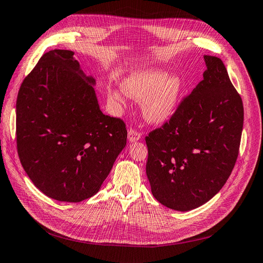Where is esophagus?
I'll return each instance as SVG.
<instances>
[{
    "label": "esophagus",
    "instance_id": "obj_1",
    "mask_svg": "<svg viewBox=\"0 0 263 263\" xmlns=\"http://www.w3.org/2000/svg\"><path fill=\"white\" fill-rule=\"evenodd\" d=\"M141 138V134L139 132H137L135 128H130L128 130V141L129 142H134L137 141Z\"/></svg>",
    "mask_w": 263,
    "mask_h": 263
}]
</instances>
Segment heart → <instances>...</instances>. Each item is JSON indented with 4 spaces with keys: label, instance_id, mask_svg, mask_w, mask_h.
I'll return each instance as SVG.
<instances>
[{
    "label": "heart",
    "instance_id": "obj_1",
    "mask_svg": "<svg viewBox=\"0 0 263 263\" xmlns=\"http://www.w3.org/2000/svg\"><path fill=\"white\" fill-rule=\"evenodd\" d=\"M123 87L132 98L144 100L142 113L150 123L162 124L176 112L182 81L178 76L168 77L162 70L149 69L130 74ZM108 99L117 104H125L124 95L119 91H109Z\"/></svg>",
    "mask_w": 263,
    "mask_h": 263
}]
</instances>
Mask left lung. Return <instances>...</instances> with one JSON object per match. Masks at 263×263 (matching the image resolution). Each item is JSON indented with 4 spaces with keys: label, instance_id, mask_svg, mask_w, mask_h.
Returning a JSON list of instances; mask_svg holds the SVG:
<instances>
[{
    "label": "left lung",
    "instance_id": "left-lung-1",
    "mask_svg": "<svg viewBox=\"0 0 263 263\" xmlns=\"http://www.w3.org/2000/svg\"><path fill=\"white\" fill-rule=\"evenodd\" d=\"M203 80L146 136L147 177L158 202L185 212L224 186L239 154L243 105L222 61L204 55Z\"/></svg>",
    "mask_w": 263,
    "mask_h": 263
}]
</instances>
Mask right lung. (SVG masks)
Here are the masks:
<instances>
[{
  "instance_id": "obj_1",
  "label": "right lung",
  "mask_w": 263,
  "mask_h": 263,
  "mask_svg": "<svg viewBox=\"0 0 263 263\" xmlns=\"http://www.w3.org/2000/svg\"><path fill=\"white\" fill-rule=\"evenodd\" d=\"M71 50L46 52L24 79L16 102L21 163L53 200L78 203L99 192L126 146V125L102 113Z\"/></svg>"
}]
</instances>
